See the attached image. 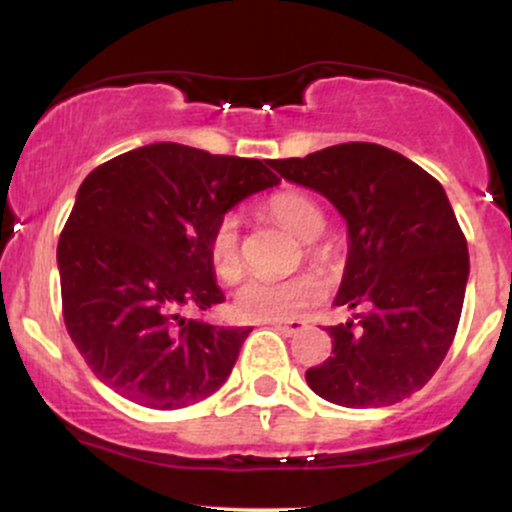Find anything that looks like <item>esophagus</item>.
Listing matches in <instances>:
<instances>
[{
	"label": "esophagus",
	"instance_id": "obj_1",
	"mask_svg": "<svg viewBox=\"0 0 512 512\" xmlns=\"http://www.w3.org/2000/svg\"><path fill=\"white\" fill-rule=\"evenodd\" d=\"M272 327L276 332L291 337V334H298L301 330H305V322L303 320H284V322H272Z\"/></svg>",
	"mask_w": 512,
	"mask_h": 512
}]
</instances>
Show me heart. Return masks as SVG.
<instances>
[{
	"instance_id": "heart-1",
	"label": "heart",
	"mask_w": 512,
	"mask_h": 512,
	"mask_svg": "<svg viewBox=\"0 0 512 512\" xmlns=\"http://www.w3.org/2000/svg\"><path fill=\"white\" fill-rule=\"evenodd\" d=\"M267 216L291 231L303 243L320 238L327 216L315 199L296 190H281L264 202ZM308 255L317 252L308 248ZM209 257L216 276L226 284H236L243 276V243H240V221L236 214H226L216 221L209 238ZM322 281L313 274H296L286 279H250L240 286L233 310L240 320L274 322L301 313L305 305L320 301Z\"/></svg>"
}]
</instances>
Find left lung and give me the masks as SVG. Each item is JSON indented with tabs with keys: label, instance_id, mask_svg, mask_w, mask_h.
I'll return each instance as SVG.
<instances>
[{
	"label": "left lung",
	"instance_id": "obj_1",
	"mask_svg": "<svg viewBox=\"0 0 512 512\" xmlns=\"http://www.w3.org/2000/svg\"><path fill=\"white\" fill-rule=\"evenodd\" d=\"M310 187L349 226L337 305L356 310L327 327L332 356L305 370L310 390L339 407H390L433 378L460 322L469 252L443 185L380 144L327 146L272 161Z\"/></svg>",
	"mask_w": 512,
	"mask_h": 512
}]
</instances>
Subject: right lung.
<instances>
[{
    "label": "right lung",
    "instance_id": "1",
    "mask_svg": "<svg viewBox=\"0 0 512 512\" xmlns=\"http://www.w3.org/2000/svg\"><path fill=\"white\" fill-rule=\"evenodd\" d=\"M272 161L173 142L86 175L57 243L62 315L96 378L149 409L190 407L226 383L252 327L209 325L223 303L209 257L216 221L279 185Z\"/></svg>",
    "mask_w": 512,
    "mask_h": 512
}]
</instances>
